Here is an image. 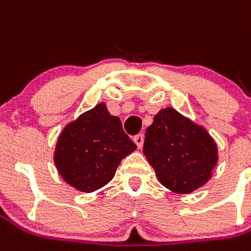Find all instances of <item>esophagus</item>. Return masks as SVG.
Masks as SVG:
<instances>
[{
	"label": "esophagus",
	"mask_w": 251,
	"mask_h": 251,
	"mask_svg": "<svg viewBox=\"0 0 251 251\" xmlns=\"http://www.w3.org/2000/svg\"><path fill=\"white\" fill-rule=\"evenodd\" d=\"M133 141L136 143L137 148H141L144 144V136L143 134H137V136H134V137H133Z\"/></svg>",
	"instance_id": "obj_1"
}]
</instances>
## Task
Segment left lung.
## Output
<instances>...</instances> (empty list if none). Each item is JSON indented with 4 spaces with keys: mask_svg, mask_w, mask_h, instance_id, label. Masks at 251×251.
Here are the masks:
<instances>
[{
    "mask_svg": "<svg viewBox=\"0 0 251 251\" xmlns=\"http://www.w3.org/2000/svg\"><path fill=\"white\" fill-rule=\"evenodd\" d=\"M143 150L159 182L180 194L204 186L219 160L216 143L204 126L171 107L156 114Z\"/></svg>",
    "mask_w": 251,
    "mask_h": 251,
    "instance_id": "left-lung-1",
    "label": "left lung"
}]
</instances>
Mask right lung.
I'll use <instances>...</instances> for the list:
<instances>
[{
    "mask_svg": "<svg viewBox=\"0 0 251 251\" xmlns=\"http://www.w3.org/2000/svg\"><path fill=\"white\" fill-rule=\"evenodd\" d=\"M136 148L120 118L99 103L65 126L57 140L54 163L66 183L91 193L107 185L121 160Z\"/></svg>",
    "mask_w": 251,
    "mask_h": 251,
    "instance_id": "right-lung-1",
    "label": "right lung"
}]
</instances>
